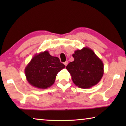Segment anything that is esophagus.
I'll return each instance as SVG.
<instances>
[{
	"instance_id": "esophagus-1",
	"label": "esophagus",
	"mask_w": 126,
	"mask_h": 126,
	"mask_svg": "<svg viewBox=\"0 0 126 126\" xmlns=\"http://www.w3.org/2000/svg\"><path fill=\"white\" fill-rule=\"evenodd\" d=\"M68 64V61H65V62H64V64L65 66H67V65Z\"/></svg>"
}]
</instances>
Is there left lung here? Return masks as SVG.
I'll use <instances>...</instances> for the list:
<instances>
[{
  "label": "left lung",
  "mask_w": 126,
  "mask_h": 126,
  "mask_svg": "<svg viewBox=\"0 0 126 126\" xmlns=\"http://www.w3.org/2000/svg\"><path fill=\"white\" fill-rule=\"evenodd\" d=\"M74 61L66 67L72 79L81 88H89L96 85L103 77L104 65L102 60L93 50L84 47L74 52Z\"/></svg>",
  "instance_id": "1"
}]
</instances>
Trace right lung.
Here are the masks:
<instances>
[{
	"label": "right lung",
	"instance_id": "obj_1",
	"mask_svg": "<svg viewBox=\"0 0 126 126\" xmlns=\"http://www.w3.org/2000/svg\"><path fill=\"white\" fill-rule=\"evenodd\" d=\"M65 67L58 57L52 56L46 50L33 57L25 68V74L32 86L46 89L54 84L57 74Z\"/></svg>",
	"mask_w": 126,
	"mask_h": 126
}]
</instances>
